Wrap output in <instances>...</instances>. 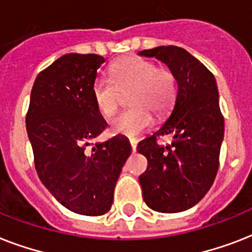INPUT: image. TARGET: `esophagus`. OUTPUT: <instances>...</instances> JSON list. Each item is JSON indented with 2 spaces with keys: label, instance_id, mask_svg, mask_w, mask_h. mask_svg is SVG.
I'll return each instance as SVG.
<instances>
[{
  "label": "esophagus",
  "instance_id": "34e87169",
  "mask_svg": "<svg viewBox=\"0 0 252 252\" xmlns=\"http://www.w3.org/2000/svg\"><path fill=\"white\" fill-rule=\"evenodd\" d=\"M129 144L130 148H132V152H136V146H137V140L136 138H129Z\"/></svg>",
  "mask_w": 252,
  "mask_h": 252
}]
</instances>
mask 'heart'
I'll return each instance as SVG.
<instances>
[{"instance_id": "obj_1", "label": "heart", "mask_w": 252, "mask_h": 252, "mask_svg": "<svg viewBox=\"0 0 252 252\" xmlns=\"http://www.w3.org/2000/svg\"><path fill=\"white\" fill-rule=\"evenodd\" d=\"M110 81L96 80L91 87L93 100L98 111L110 118L116 112L123 95L129 94L132 108L111 120L114 133L134 137L153 124V116L166 118L176 99L175 74L165 65L138 56H126L112 63Z\"/></svg>"}]
</instances>
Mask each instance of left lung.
<instances>
[{"instance_id":"obj_1","label":"left lung","mask_w":252,"mask_h":252,"mask_svg":"<svg viewBox=\"0 0 252 252\" xmlns=\"http://www.w3.org/2000/svg\"><path fill=\"white\" fill-rule=\"evenodd\" d=\"M165 63L175 74L178 94L172 114L150 137L138 142L137 152L148 159L138 180L146 205L161 213L193 207L209 191L219 171L223 138L215 76L191 53L176 45H162L138 52ZM171 135V146L157 140Z\"/></svg>"}]
</instances>
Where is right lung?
I'll use <instances>...</instances> for the list:
<instances>
[{
    "mask_svg": "<svg viewBox=\"0 0 252 252\" xmlns=\"http://www.w3.org/2000/svg\"><path fill=\"white\" fill-rule=\"evenodd\" d=\"M104 63L99 55L69 53L37 74L26 128L41 183L69 211L102 216L111 209L115 184L132 148L115 136L94 140L107 123L91 87Z\"/></svg>",
    "mask_w": 252,
    "mask_h": 252,
    "instance_id": "add662e5",
    "label": "right lung"
}]
</instances>
